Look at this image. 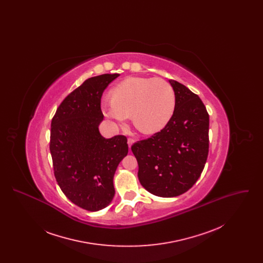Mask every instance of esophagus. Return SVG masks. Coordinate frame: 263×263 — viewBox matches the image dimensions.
I'll list each match as a JSON object with an SVG mask.
<instances>
[{
  "label": "esophagus",
  "mask_w": 263,
  "mask_h": 263,
  "mask_svg": "<svg viewBox=\"0 0 263 263\" xmlns=\"http://www.w3.org/2000/svg\"><path fill=\"white\" fill-rule=\"evenodd\" d=\"M135 142V140L133 139V138H128V140H127V143H128V146H129V148L132 146V144Z\"/></svg>",
  "instance_id": "obj_1"
}]
</instances>
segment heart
<instances>
[{
    "label": "heart",
    "instance_id": "1",
    "mask_svg": "<svg viewBox=\"0 0 263 263\" xmlns=\"http://www.w3.org/2000/svg\"><path fill=\"white\" fill-rule=\"evenodd\" d=\"M175 108V93L163 79L134 77L113 88L111 99L101 103L103 114L118 125H123L132 114L139 131L153 134L164 128Z\"/></svg>",
    "mask_w": 263,
    "mask_h": 263
}]
</instances>
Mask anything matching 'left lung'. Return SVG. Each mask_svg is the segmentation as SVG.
Wrapping results in <instances>:
<instances>
[{
	"label": "left lung",
	"instance_id": "obj_1",
	"mask_svg": "<svg viewBox=\"0 0 263 263\" xmlns=\"http://www.w3.org/2000/svg\"><path fill=\"white\" fill-rule=\"evenodd\" d=\"M175 108L170 122L131 147L137 159L138 178L154 195L175 197L199 178L209 152V114L200 98L171 81Z\"/></svg>",
	"mask_w": 263,
	"mask_h": 263
}]
</instances>
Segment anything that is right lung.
I'll return each mask as SVG.
<instances>
[{
    "instance_id": "1",
    "label": "right lung",
    "mask_w": 263,
    "mask_h": 263,
    "mask_svg": "<svg viewBox=\"0 0 263 263\" xmlns=\"http://www.w3.org/2000/svg\"><path fill=\"white\" fill-rule=\"evenodd\" d=\"M118 76L86 80L64 99L51 121L49 148L56 181L68 199L88 211H99L111 202L113 176L128 153L124 135L105 139L99 131L101 96Z\"/></svg>"
}]
</instances>
